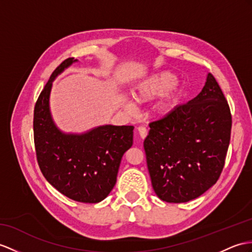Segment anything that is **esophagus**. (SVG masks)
<instances>
[{
    "label": "esophagus",
    "mask_w": 252,
    "mask_h": 252,
    "mask_svg": "<svg viewBox=\"0 0 252 252\" xmlns=\"http://www.w3.org/2000/svg\"><path fill=\"white\" fill-rule=\"evenodd\" d=\"M138 132L140 134V137L142 139H145L147 136V129L144 126H139L138 127Z\"/></svg>",
    "instance_id": "obj_1"
}]
</instances>
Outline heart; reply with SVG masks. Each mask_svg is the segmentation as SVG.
Returning a JSON list of instances; mask_svg holds the SVG:
<instances>
[{"label": "heart", "instance_id": "1", "mask_svg": "<svg viewBox=\"0 0 252 252\" xmlns=\"http://www.w3.org/2000/svg\"><path fill=\"white\" fill-rule=\"evenodd\" d=\"M177 77L170 71L153 72L146 76L132 90V98L139 105L150 102L162 96L155 106V113L165 116L174 111L180 102V92L176 89ZM127 110L133 111L130 103H126Z\"/></svg>", "mask_w": 252, "mask_h": 252}]
</instances>
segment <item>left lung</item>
<instances>
[{"mask_svg": "<svg viewBox=\"0 0 252 252\" xmlns=\"http://www.w3.org/2000/svg\"><path fill=\"white\" fill-rule=\"evenodd\" d=\"M231 127L230 107L212 73L197 97L150 123L143 146L158 198L184 203L216 184L228 153Z\"/></svg>", "mask_w": 252, "mask_h": 252, "instance_id": "obj_1", "label": "left lung"}]
</instances>
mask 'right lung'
I'll return each instance as SVG.
<instances>
[{
	"label": "right lung",
	"instance_id": "add662e5",
	"mask_svg": "<svg viewBox=\"0 0 252 252\" xmlns=\"http://www.w3.org/2000/svg\"><path fill=\"white\" fill-rule=\"evenodd\" d=\"M77 60L66 59L52 72L34 108V143L42 175L67 198L98 203L113 189L133 126L105 125L83 134L61 132L49 111L52 81Z\"/></svg>",
	"mask_w": 252,
	"mask_h": 252
}]
</instances>
